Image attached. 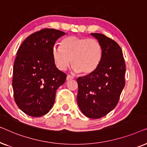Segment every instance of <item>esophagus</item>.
I'll list each match as a JSON object with an SVG mask.
<instances>
[{
	"mask_svg": "<svg viewBox=\"0 0 147 147\" xmlns=\"http://www.w3.org/2000/svg\"><path fill=\"white\" fill-rule=\"evenodd\" d=\"M72 79H74V77L72 76H71V75H69V74H67V78H66V80H72Z\"/></svg>",
	"mask_w": 147,
	"mask_h": 147,
	"instance_id": "1",
	"label": "esophagus"
}]
</instances>
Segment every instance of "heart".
<instances>
[{"label": "heart", "mask_w": 147, "mask_h": 147, "mask_svg": "<svg viewBox=\"0 0 147 147\" xmlns=\"http://www.w3.org/2000/svg\"><path fill=\"white\" fill-rule=\"evenodd\" d=\"M102 47L97 39L70 36L64 39L61 47H55L53 57L56 67L61 71L67 69L71 62L76 72L88 75L99 65Z\"/></svg>", "instance_id": "heart-1"}]
</instances>
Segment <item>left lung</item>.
Returning a JSON list of instances; mask_svg holds the SVG:
<instances>
[{
	"mask_svg": "<svg viewBox=\"0 0 147 147\" xmlns=\"http://www.w3.org/2000/svg\"><path fill=\"white\" fill-rule=\"evenodd\" d=\"M101 44L102 55L93 73L77 79L78 104L88 118H100L112 111L125 85L126 67L119 45L101 33H91Z\"/></svg>",
	"mask_w": 147,
	"mask_h": 147,
	"instance_id": "1",
	"label": "left lung"
}]
</instances>
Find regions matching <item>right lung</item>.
Instances as JSON below:
<instances>
[{"label":"right lung","instance_id":"add662e5","mask_svg":"<svg viewBox=\"0 0 147 147\" xmlns=\"http://www.w3.org/2000/svg\"><path fill=\"white\" fill-rule=\"evenodd\" d=\"M65 33L43 29L25 39L17 53L13 66L15 101L27 115L39 117L49 112L57 89L67 75L56 67L53 57L56 41Z\"/></svg>","mask_w":147,"mask_h":147}]
</instances>
